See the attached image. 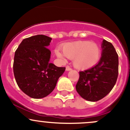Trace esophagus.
I'll list each match as a JSON object with an SVG mask.
<instances>
[{
	"mask_svg": "<svg viewBox=\"0 0 130 130\" xmlns=\"http://www.w3.org/2000/svg\"><path fill=\"white\" fill-rule=\"evenodd\" d=\"M71 70H72V68H71L70 66H69V65H67V66L66 67V70H67V71Z\"/></svg>",
	"mask_w": 130,
	"mask_h": 130,
	"instance_id": "34e87169",
	"label": "esophagus"
}]
</instances>
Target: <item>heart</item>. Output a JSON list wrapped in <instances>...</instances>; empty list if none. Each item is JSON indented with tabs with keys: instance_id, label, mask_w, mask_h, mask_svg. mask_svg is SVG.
I'll use <instances>...</instances> for the list:
<instances>
[{
	"instance_id": "heart-1",
	"label": "heart",
	"mask_w": 130,
	"mask_h": 130,
	"mask_svg": "<svg viewBox=\"0 0 130 130\" xmlns=\"http://www.w3.org/2000/svg\"><path fill=\"white\" fill-rule=\"evenodd\" d=\"M59 58L65 56L73 59V65L76 69L85 70L92 67L98 63L101 50L98 44L90 41H76L67 43L63 46V54L60 50L55 51Z\"/></svg>"
}]
</instances>
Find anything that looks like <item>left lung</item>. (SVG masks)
Returning a JSON list of instances; mask_svg holds the SVG:
<instances>
[{
    "instance_id": "left-lung-1",
    "label": "left lung",
    "mask_w": 130,
    "mask_h": 130,
    "mask_svg": "<svg viewBox=\"0 0 130 130\" xmlns=\"http://www.w3.org/2000/svg\"><path fill=\"white\" fill-rule=\"evenodd\" d=\"M102 55L99 62L93 67L79 72L76 85L78 93L90 102L104 98L113 89L118 75V55L110 42L103 40Z\"/></svg>"
}]
</instances>
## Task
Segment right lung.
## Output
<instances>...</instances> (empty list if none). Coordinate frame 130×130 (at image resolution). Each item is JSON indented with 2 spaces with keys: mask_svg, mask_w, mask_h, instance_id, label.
I'll list each match as a JSON object with an SVG mask.
<instances>
[{
  "mask_svg": "<svg viewBox=\"0 0 130 130\" xmlns=\"http://www.w3.org/2000/svg\"><path fill=\"white\" fill-rule=\"evenodd\" d=\"M52 38L37 35L26 38L16 50L13 64L16 82L22 91L33 98H42L54 90L65 67L49 62L47 47Z\"/></svg>",
  "mask_w": 130,
  "mask_h": 130,
  "instance_id": "obj_1",
  "label": "right lung"
}]
</instances>
